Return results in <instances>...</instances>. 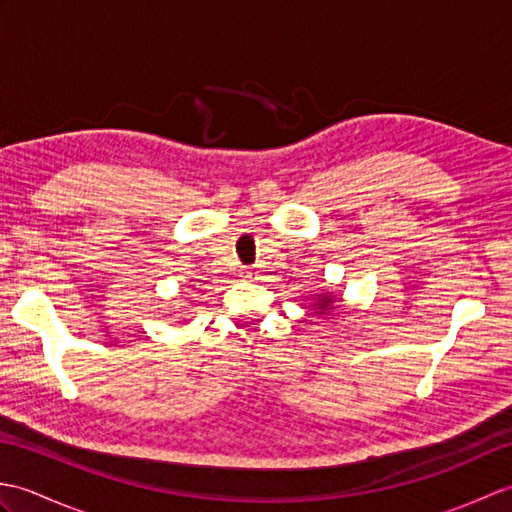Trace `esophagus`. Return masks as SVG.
I'll return each instance as SVG.
<instances>
[{
    "mask_svg": "<svg viewBox=\"0 0 512 512\" xmlns=\"http://www.w3.org/2000/svg\"><path fill=\"white\" fill-rule=\"evenodd\" d=\"M244 277H253V273H250V270H246V273H244Z\"/></svg>",
    "mask_w": 512,
    "mask_h": 512,
    "instance_id": "34e87169",
    "label": "esophagus"
}]
</instances>
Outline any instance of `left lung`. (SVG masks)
<instances>
[{
	"label": "left lung",
	"mask_w": 512,
	"mask_h": 512,
	"mask_svg": "<svg viewBox=\"0 0 512 512\" xmlns=\"http://www.w3.org/2000/svg\"><path fill=\"white\" fill-rule=\"evenodd\" d=\"M317 301L312 303V310H314V314H328V312H332L336 306V297L332 295V292H323V295H317L314 297Z\"/></svg>",
	"instance_id": "8db88e82"
}]
</instances>
